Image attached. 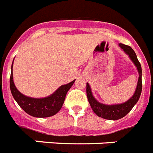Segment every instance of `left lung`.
Listing matches in <instances>:
<instances>
[{
    "mask_svg": "<svg viewBox=\"0 0 153 153\" xmlns=\"http://www.w3.org/2000/svg\"><path fill=\"white\" fill-rule=\"evenodd\" d=\"M119 47L127 55H128L131 61L133 62L134 66L136 67L138 74H139L137 86H136L135 91H134L133 96L128 100L123 102V103L112 105L104 104V103H102V102L97 101V100L92 95L90 85L88 82L86 83L87 98H88V100L92 110H93V112L100 117L104 118L106 120H116L126 116L127 114L131 110V109L134 107V105L137 103L140 98V96H141V92H142V67H141L139 61L137 58L136 53L133 51V49L129 46L122 44V43H119Z\"/></svg>",
    "mask_w": 153,
    "mask_h": 153,
    "instance_id": "1",
    "label": "left lung"
}]
</instances>
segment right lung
I'll use <instances>...</instances> for the list:
<instances>
[{
    "instance_id": "add662e5",
    "label": "right lung",
    "mask_w": 153,
    "mask_h": 153,
    "mask_svg": "<svg viewBox=\"0 0 153 153\" xmlns=\"http://www.w3.org/2000/svg\"><path fill=\"white\" fill-rule=\"evenodd\" d=\"M13 62L10 77V88L15 100L25 112L35 117H48L59 112L65 102L67 92L72 86L74 80L63 85L50 96L43 98H33L23 95L15 87L13 80Z\"/></svg>"
}]
</instances>
